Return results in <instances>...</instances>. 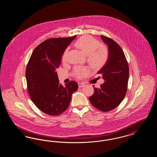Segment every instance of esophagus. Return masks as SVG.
<instances>
[{"label":"esophagus","mask_w":157,"mask_h":157,"mask_svg":"<svg viewBox=\"0 0 157 157\" xmlns=\"http://www.w3.org/2000/svg\"><path fill=\"white\" fill-rule=\"evenodd\" d=\"M84 85V83H82V82H79L78 83V86L79 88H82V86Z\"/></svg>","instance_id":"esophagus-1"}]
</instances>
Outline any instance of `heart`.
<instances>
[{
	"label": "heart",
	"mask_w": 157,
	"mask_h": 157,
	"mask_svg": "<svg viewBox=\"0 0 157 157\" xmlns=\"http://www.w3.org/2000/svg\"><path fill=\"white\" fill-rule=\"evenodd\" d=\"M75 45L84 53L87 57V61L94 68L102 67L107 61L109 55L108 48L103 44H99L94 37L88 35L83 36L78 39ZM67 49H65L62 55V60H67ZM88 67H76L74 69V75L76 78L81 79L90 74Z\"/></svg>",
	"instance_id": "heart-1"
}]
</instances>
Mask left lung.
Wrapping results in <instances>:
<instances>
[{
    "label": "left lung",
    "instance_id": "1",
    "mask_svg": "<svg viewBox=\"0 0 157 157\" xmlns=\"http://www.w3.org/2000/svg\"><path fill=\"white\" fill-rule=\"evenodd\" d=\"M108 47V59L98 74L102 75L105 82L99 88H94V94L89 98L95 108L108 112L117 108L125 97L129 79V67L122 48L109 37L101 35Z\"/></svg>",
    "mask_w": 157,
    "mask_h": 157
}]
</instances>
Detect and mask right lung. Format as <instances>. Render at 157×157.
<instances>
[{"mask_svg": "<svg viewBox=\"0 0 157 157\" xmlns=\"http://www.w3.org/2000/svg\"><path fill=\"white\" fill-rule=\"evenodd\" d=\"M76 35L50 38L36 47L26 69L27 88L31 100L42 112L51 116L65 111L78 83L71 81L63 86L58 80L59 67L63 52Z\"/></svg>", "mask_w": 157, "mask_h": 157, "instance_id": "right-lung-1", "label": "right lung"}]
</instances>
